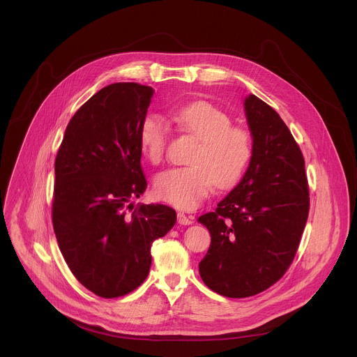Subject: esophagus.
Returning <instances> with one entry per match:
<instances>
[{"mask_svg": "<svg viewBox=\"0 0 357 357\" xmlns=\"http://www.w3.org/2000/svg\"><path fill=\"white\" fill-rule=\"evenodd\" d=\"M178 223L182 225V226H189V225L193 223V218L192 216H186L185 213L179 212L178 213Z\"/></svg>", "mask_w": 357, "mask_h": 357, "instance_id": "1", "label": "esophagus"}]
</instances>
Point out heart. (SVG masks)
Here are the masks:
<instances>
[{
	"instance_id": "heart-1",
	"label": "heart",
	"mask_w": 357,
	"mask_h": 357,
	"mask_svg": "<svg viewBox=\"0 0 357 357\" xmlns=\"http://www.w3.org/2000/svg\"><path fill=\"white\" fill-rule=\"evenodd\" d=\"M179 127L199 141L189 160V167L172 168L154 181V193L169 205L190 211L205 199L213 186L229 189L245 172L252 158L250 134L233 127L227 113L208 101H195L178 109ZM139 148L145 158L160 165L169 141V126L158 113L146 114L138 131Z\"/></svg>"
}]
</instances>
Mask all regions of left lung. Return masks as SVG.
<instances>
[{"mask_svg":"<svg viewBox=\"0 0 357 357\" xmlns=\"http://www.w3.org/2000/svg\"><path fill=\"white\" fill-rule=\"evenodd\" d=\"M252 158L240 183L197 220L211 231L200 277L227 298L257 295L289 268L310 213L299 145L278 113L257 96L244 100Z\"/></svg>","mask_w":357,"mask_h":357,"instance_id":"obj_1","label":"left lung"}]
</instances>
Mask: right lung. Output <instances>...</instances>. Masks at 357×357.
Listing matches in <instances>:
<instances>
[{"label":"right lung","instance_id":"obj_1","mask_svg":"<svg viewBox=\"0 0 357 357\" xmlns=\"http://www.w3.org/2000/svg\"><path fill=\"white\" fill-rule=\"evenodd\" d=\"M152 94L130 82L97 91L70 119L55 160L56 240L76 280L101 298L144 282L152 243L176 222L169 206L130 203L146 189L138 131Z\"/></svg>","mask_w":357,"mask_h":357}]
</instances>
